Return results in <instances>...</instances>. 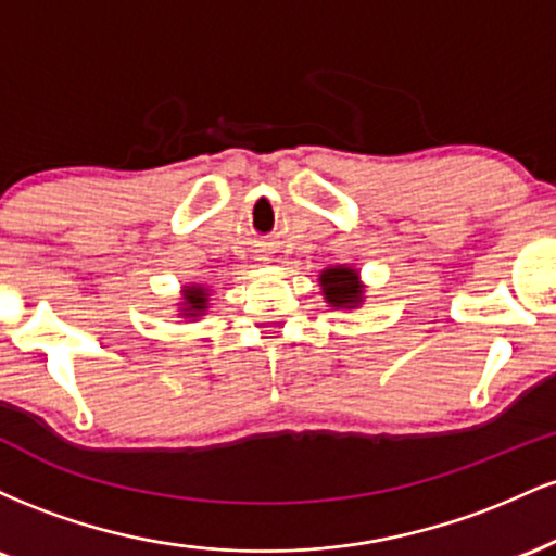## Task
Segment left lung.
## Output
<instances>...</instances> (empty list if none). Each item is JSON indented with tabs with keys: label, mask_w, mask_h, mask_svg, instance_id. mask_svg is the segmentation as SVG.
Returning <instances> with one entry per match:
<instances>
[{
	"label": "left lung",
	"mask_w": 556,
	"mask_h": 556,
	"mask_svg": "<svg viewBox=\"0 0 556 556\" xmlns=\"http://www.w3.org/2000/svg\"><path fill=\"white\" fill-rule=\"evenodd\" d=\"M324 295H327V303L334 305V308H342V305H358L361 303V285L358 274L353 269H327L321 274Z\"/></svg>",
	"instance_id": "1"
}]
</instances>
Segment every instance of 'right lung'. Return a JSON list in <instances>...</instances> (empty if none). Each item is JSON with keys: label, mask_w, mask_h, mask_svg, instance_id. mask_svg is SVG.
<instances>
[{"label": "right lung", "mask_w": 556, "mask_h": 556, "mask_svg": "<svg viewBox=\"0 0 556 556\" xmlns=\"http://www.w3.org/2000/svg\"><path fill=\"white\" fill-rule=\"evenodd\" d=\"M206 292L201 287H190L185 290V316H198L203 308H206Z\"/></svg>", "instance_id": "add662e5"}]
</instances>
